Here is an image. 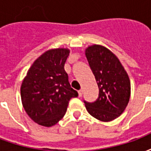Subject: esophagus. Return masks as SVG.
I'll use <instances>...</instances> for the list:
<instances>
[{"mask_svg": "<svg viewBox=\"0 0 151 151\" xmlns=\"http://www.w3.org/2000/svg\"><path fill=\"white\" fill-rule=\"evenodd\" d=\"M82 93H83V91H82V90H80V91H78V96H79V97H81V96H82Z\"/></svg>", "mask_w": 151, "mask_h": 151, "instance_id": "1", "label": "esophagus"}]
</instances>
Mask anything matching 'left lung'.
Masks as SVG:
<instances>
[{
	"instance_id": "obj_1",
	"label": "left lung",
	"mask_w": 151,
	"mask_h": 151,
	"mask_svg": "<svg viewBox=\"0 0 151 151\" xmlns=\"http://www.w3.org/2000/svg\"><path fill=\"white\" fill-rule=\"evenodd\" d=\"M86 59L99 87V97L93 103L84 101L92 116L104 122L123 113L130 98V80L119 59L109 49L94 44L85 51Z\"/></svg>"
}]
</instances>
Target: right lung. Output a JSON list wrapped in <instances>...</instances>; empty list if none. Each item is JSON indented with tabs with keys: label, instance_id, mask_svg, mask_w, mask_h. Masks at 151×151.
Returning a JSON list of instances; mask_svg holds the SVG:
<instances>
[{
	"label": "right lung",
	"instance_id": "add662e5",
	"mask_svg": "<svg viewBox=\"0 0 151 151\" xmlns=\"http://www.w3.org/2000/svg\"><path fill=\"white\" fill-rule=\"evenodd\" d=\"M68 48H54L35 60L21 86L22 106L31 120L51 127L65 116L69 100L78 96L70 86L64 66Z\"/></svg>",
	"mask_w": 151,
	"mask_h": 151
}]
</instances>
